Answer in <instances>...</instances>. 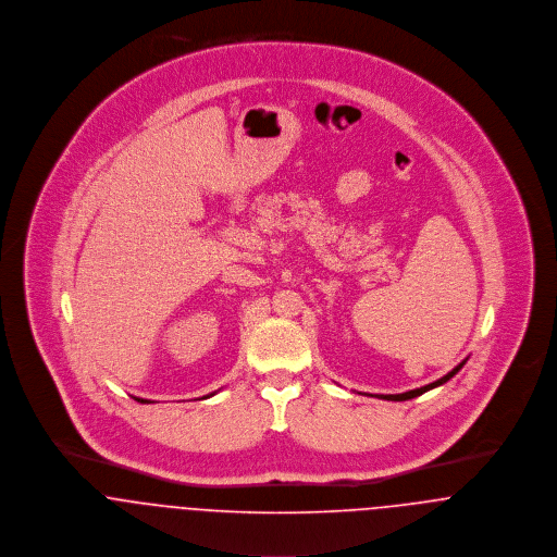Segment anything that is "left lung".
<instances>
[{"label":"left lung","instance_id":"1","mask_svg":"<svg viewBox=\"0 0 557 557\" xmlns=\"http://www.w3.org/2000/svg\"><path fill=\"white\" fill-rule=\"evenodd\" d=\"M466 366V361H461L457 368L453 371H448L446 375H442L440 380H435L432 384H428V386H421V388H414V391H406V393H399V395H380L382 399H388V401H406V399H414V397H419V395H423V393H428V391H432L435 386H440V384H444V382H448L457 371L461 370Z\"/></svg>","mask_w":557,"mask_h":557}]
</instances>
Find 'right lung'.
Wrapping results in <instances>:
<instances>
[{
    "mask_svg": "<svg viewBox=\"0 0 557 557\" xmlns=\"http://www.w3.org/2000/svg\"><path fill=\"white\" fill-rule=\"evenodd\" d=\"M211 395H213V393H211ZM211 395H207V397H211ZM136 401H140V404H149L147 399H140V397H136Z\"/></svg>",
    "mask_w": 557,
    "mask_h": 557,
    "instance_id": "add662e5",
    "label": "right lung"
}]
</instances>
